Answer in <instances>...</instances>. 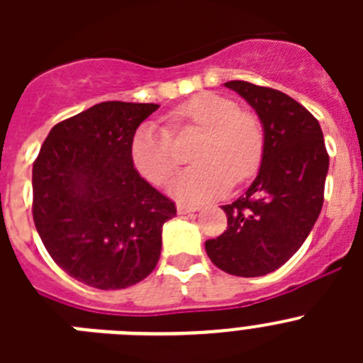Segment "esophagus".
<instances>
[{
    "instance_id": "1",
    "label": "esophagus",
    "mask_w": 363,
    "mask_h": 363,
    "mask_svg": "<svg viewBox=\"0 0 363 363\" xmlns=\"http://www.w3.org/2000/svg\"><path fill=\"white\" fill-rule=\"evenodd\" d=\"M176 209H178L179 214H187V213H194V211H198L200 207L192 203H178L176 205Z\"/></svg>"
}]
</instances>
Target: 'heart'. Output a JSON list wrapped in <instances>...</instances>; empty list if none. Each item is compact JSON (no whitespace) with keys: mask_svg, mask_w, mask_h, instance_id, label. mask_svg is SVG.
Masks as SVG:
<instances>
[{"mask_svg":"<svg viewBox=\"0 0 363 363\" xmlns=\"http://www.w3.org/2000/svg\"><path fill=\"white\" fill-rule=\"evenodd\" d=\"M169 121L172 133H201L191 154L196 165L182 172L171 185V192L179 200L218 196L233 182H245L258 171L265 149L264 125L255 112L242 111L234 99L200 92L176 107ZM130 158L138 172L154 185H165L179 165L171 133L154 123L136 130Z\"/></svg>","mask_w":363,"mask_h":363,"instance_id":"heart-1","label":"heart"}]
</instances>
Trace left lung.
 <instances>
[{
    "instance_id": "1",
    "label": "left lung",
    "mask_w": 363,
    "mask_h": 363,
    "mask_svg": "<svg viewBox=\"0 0 363 363\" xmlns=\"http://www.w3.org/2000/svg\"><path fill=\"white\" fill-rule=\"evenodd\" d=\"M225 86L256 111L264 125L265 149L251 187L221 207L227 230L207 240L205 251L229 274L264 277L300 249L318 220L329 154L318 120L296 99L238 79Z\"/></svg>"
}]
</instances>
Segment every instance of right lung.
Segmentation results:
<instances>
[{
	"mask_svg": "<svg viewBox=\"0 0 363 363\" xmlns=\"http://www.w3.org/2000/svg\"><path fill=\"white\" fill-rule=\"evenodd\" d=\"M160 105L104 101L52 127L32 165V216L67 274L125 289L154 271L174 201L140 176L130 142Z\"/></svg>",
	"mask_w": 363,
	"mask_h": 363,
	"instance_id": "obj_1",
	"label": "right lung"
}]
</instances>
